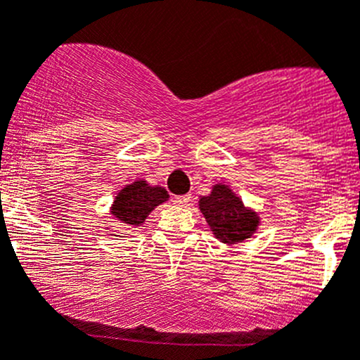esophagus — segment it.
Here are the masks:
<instances>
[{
	"instance_id": "esophagus-1",
	"label": "esophagus",
	"mask_w": 360,
	"mask_h": 360,
	"mask_svg": "<svg viewBox=\"0 0 360 360\" xmlns=\"http://www.w3.org/2000/svg\"><path fill=\"white\" fill-rule=\"evenodd\" d=\"M172 201H174V205H179V207H183V205H188L189 201H191V195H181V196H174Z\"/></svg>"
}]
</instances>
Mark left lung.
<instances>
[{
  "mask_svg": "<svg viewBox=\"0 0 360 360\" xmlns=\"http://www.w3.org/2000/svg\"><path fill=\"white\" fill-rule=\"evenodd\" d=\"M198 205L220 243H243L255 234L259 225L258 213L244 207L243 200L227 184H215L210 195L201 196Z\"/></svg>",
  "mask_w": 360,
  "mask_h": 360,
  "instance_id": "1",
  "label": "left lung"
}]
</instances>
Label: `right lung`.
<instances>
[{
  "instance_id": "right-lung-1",
  "label": "right lung",
  "mask_w": 360,
  "mask_h": 360,
  "mask_svg": "<svg viewBox=\"0 0 360 360\" xmlns=\"http://www.w3.org/2000/svg\"><path fill=\"white\" fill-rule=\"evenodd\" d=\"M167 191L162 186H150L145 179H138L117 193L110 207V213L122 224L140 227L150 212L167 201Z\"/></svg>"
}]
</instances>
